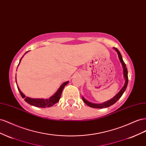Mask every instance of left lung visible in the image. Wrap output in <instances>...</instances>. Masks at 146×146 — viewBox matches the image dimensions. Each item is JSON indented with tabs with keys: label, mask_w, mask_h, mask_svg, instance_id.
Returning <instances> with one entry per match:
<instances>
[{
	"label": "left lung",
	"mask_w": 146,
	"mask_h": 146,
	"mask_svg": "<svg viewBox=\"0 0 146 146\" xmlns=\"http://www.w3.org/2000/svg\"><path fill=\"white\" fill-rule=\"evenodd\" d=\"M113 49L115 50V51L117 52V54H118V57H119V59L120 60V62H121V64H122V68H123V77H124V79H125V84H124V86H123L122 88L121 89V90H120L119 92L116 94L115 96L109 100L107 101V102H105L104 103H100V104H96V103H91L89 101H87L86 99L84 98V97H82V100L83 102H84L87 105H88L89 106L91 107V108H108V107H110V106L114 105V104L117 102L118 100L122 97V95H123V92L125 91L126 89H127V85H128V70H127V68L126 67V65L124 63V62L123 60V59H122V56L121 55V54H120V52H119V50L116 48H114L113 47Z\"/></svg>",
	"instance_id": "1"
}]
</instances>
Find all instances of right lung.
<instances>
[{
	"mask_svg": "<svg viewBox=\"0 0 146 146\" xmlns=\"http://www.w3.org/2000/svg\"><path fill=\"white\" fill-rule=\"evenodd\" d=\"M27 52L28 51H27L26 53H25L24 55L26 54ZM23 56L21 57V59H20L19 64H20V62H21V60ZM19 64H18V65H19ZM16 84H17V82H16ZM68 82H69V81H66V82H64L63 84H62L60 86L59 88L58 89V90L56 91V92L53 95H52V96L50 97L49 98H47V99H43V98H30V97H26V95H25L21 91V90L19 89V87L18 86V84H17V87H18V90L19 92V93H20L21 95V97L23 98H24V100L26 101L27 103L30 104L31 105L34 106L35 107H38V108H48V107L52 106L54 105H55L56 103H57L59 101L62 91H63V89H64V88L65 87V86L66 85H67Z\"/></svg>",
	"mask_w": 146,
	"mask_h": 146,
	"instance_id": "right-lung-1",
	"label": "right lung"
}]
</instances>
